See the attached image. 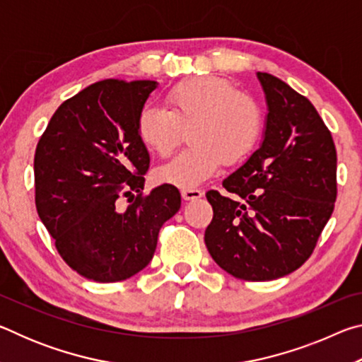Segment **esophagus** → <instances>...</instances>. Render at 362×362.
I'll use <instances>...</instances> for the list:
<instances>
[{"label":"esophagus","mask_w":362,"mask_h":362,"mask_svg":"<svg viewBox=\"0 0 362 362\" xmlns=\"http://www.w3.org/2000/svg\"><path fill=\"white\" fill-rule=\"evenodd\" d=\"M203 194H204V192H201V189H198V188H183V189H182V198H183V201L199 199Z\"/></svg>","instance_id":"34e87169"}]
</instances>
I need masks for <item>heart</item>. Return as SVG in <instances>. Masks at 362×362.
Masks as SVG:
<instances>
[{
  "mask_svg": "<svg viewBox=\"0 0 362 362\" xmlns=\"http://www.w3.org/2000/svg\"><path fill=\"white\" fill-rule=\"evenodd\" d=\"M166 105H146L137 118V134L155 155L166 158L188 131L189 148L158 168L156 179L177 187H194L217 173L225 161L238 164L254 151L263 129L255 99L238 93L217 76H196L175 84Z\"/></svg>",
  "mask_w": 362,
  "mask_h": 362,
  "instance_id": "b5f03b06",
  "label": "heart"
}]
</instances>
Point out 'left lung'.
<instances>
[{"label": "left lung", "mask_w": 362, "mask_h": 362, "mask_svg": "<svg viewBox=\"0 0 362 362\" xmlns=\"http://www.w3.org/2000/svg\"><path fill=\"white\" fill-rule=\"evenodd\" d=\"M265 132L243 166L206 193L214 217L206 247L220 268L244 281H272L310 259L337 199L332 136L306 97L269 73Z\"/></svg>", "instance_id": "obj_1"}]
</instances>
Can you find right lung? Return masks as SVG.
Segmentation results:
<instances>
[{
    "label": "right lung",
    "mask_w": 362,
    "mask_h": 362,
    "mask_svg": "<svg viewBox=\"0 0 362 362\" xmlns=\"http://www.w3.org/2000/svg\"><path fill=\"white\" fill-rule=\"evenodd\" d=\"M156 88L150 79L90 84L56 110L36 145L38 216L66 265L97 283L124 281L148 265L163 223L180 209L169 183L142 193L150 156L137 118ZM132 192L118 211L117 199Z\"/></svg>",
    "instance_id": "right-lung-1"
}]
</instances>
